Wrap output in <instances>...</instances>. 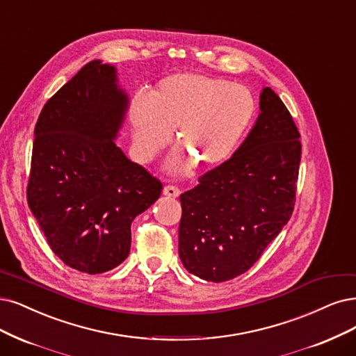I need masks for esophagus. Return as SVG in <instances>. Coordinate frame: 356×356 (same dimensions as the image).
<instances>
[{
	"label": "esophagus",
	"mask_w": 356,
	"mask_h": 356,
	"mask_svg": "<svg viewBox=\"0 0 356 356\" xmlns=\"http://www.w3.org/2000/svg\"><path fill=\"white\" fill-rule=\"evenodd\" d=\"M163 195H165V196H173V198H177V196L180 195V189L179 188H176V186H165L164 189H163Z\"/></svg>",
	"instance_id": "1"
}]
</instances>
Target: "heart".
I'll return each mask as SVG.
<instances>
[{
    "instance_id": "obj_1",
    "label": "heart",
    "mask_w": 356,
    "mask_h": 356,
    "mask_svg": "<svg viewBox=\"0 0 356 356\" xmlns=\"http://www.w3.org/2000/svg\"><path fill=\"white\" fill-rule=\"evenodd\" d=\"M255 110L252 92L241 83L191 72L167 76L149 98L138 94L129 104L135 151L142 161H149L176 129L180 148L168 163L171 170L183 173L191 163L217 167L238 148Z\"/></svg>"
}]
</instances>
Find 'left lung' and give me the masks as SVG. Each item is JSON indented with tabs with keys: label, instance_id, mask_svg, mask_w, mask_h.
I'll return each mask as SVG.
<instances>
[{
	"label": "left lung",
	"instance_id": "left-lung-1",
	"mask_svg": "<svg viewBox=\"0 0 356 356\" xmlns=\"http://www.w3.org/2000/svg\"><path fill=\"white\" fill-rule=\"evenodd\" d=\"M259 110L229 160L180 195L179 257L207 282H227L248 271L293 213L300 135L271 88L262 89Z\"/></svg>",
	"mask_w": 356,
	"mask_h": 356
}]
</instances>
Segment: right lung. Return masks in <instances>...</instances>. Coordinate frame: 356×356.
Wrapping results in <instances>:
<instances>
[{"label": "right lung", "mask_w": 356, "mask_h": 356, "mask_svg": "<svg viewBox=\"0 0 356 356\" xmlns=\"http://www.w3.org/2000/svg\"><path fill=\"white\" fill-rule=\"evenodd\" d=\"M127 107L114 65L94 60L47 101L35 126L28 204L52 252L77 271L120 266L131 221L163 191L114 142Z\"/></svg>", "instance_id": "1"}]
</instances>
